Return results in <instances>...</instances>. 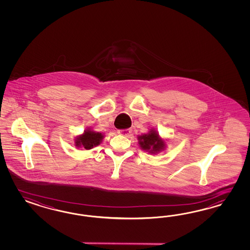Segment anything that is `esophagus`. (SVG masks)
<instances>
[{
    "instance_id": "1",
    "label": "esophagus",
    "mask_w": 250,
    "mask_h": 250,
    "mask_svg": "<svg viewBox=\"0 0 250 250\" xmlns=\"http://www.w3.org/2000/svg\"><path fill=\"white\" fill-rule=\"evenodd\" d=\"M117 133L122 136H129L131 133V130L130 129H120L117 131Z\"/></svg>"
}]
</instances>
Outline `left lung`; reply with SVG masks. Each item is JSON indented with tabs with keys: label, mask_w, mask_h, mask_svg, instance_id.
Returning <instances> with one entry per match:
<instances>
[{
	"label": "left lung",
	"mask_w": 250,
	"mask_h": 250,
	"mask_svg": "<svg viewBox=\"0 0 250 250\" xmlns=\"http://www.w3.org/2000/svg\"><path fill=\"white\" fill-rule=\"evenodd\" d=\"M139 145L142 149L149 153H157L164 147V142L159 137V134L155 131H150L148 134L138 136Z\"/></svg>",
	"instance_id": "8db88e82"
}]
</instances>
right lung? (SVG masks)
<instances>
[{"instance_id": "obj_1", "label": "right lung", "mask_w": 250, "mask_h": 250, "mask_svg": "<svg viewBox=\"0 0 250 250\" xmlns=\"http://www.w3.org/2000/svg\"><path fill=\"white\" fill-rule=\"evenodd\" d=\"M104 136L101 133H95L92 131H85L83 136H78L76 139V146H83L85 149H91L93 146H98Z\"/></svg>"}]
</instances>
